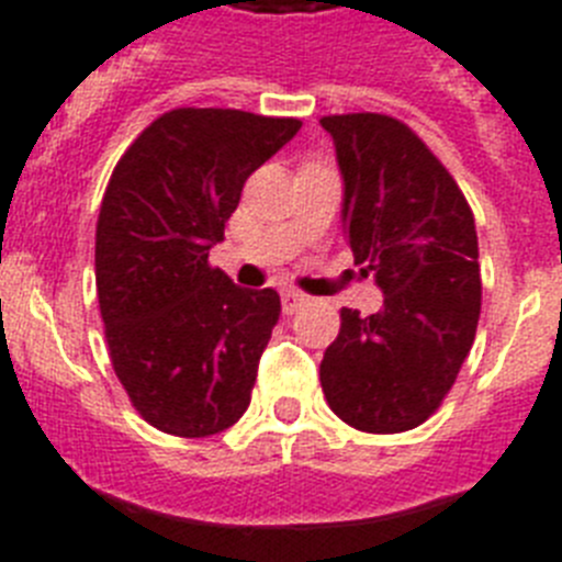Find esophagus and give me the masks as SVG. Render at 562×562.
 Segmentation results:
<instances>
[{
	"label": "esophagus",
	"instance_id": "obj_1",
	"mask_svg": "<svg viewBox=\"0 0 562 562\" xmlns=\"http://www.w3.org/2000/svg\"><path fill=\"white\" fill-rule=\"evenodd\" d=\"M305 303H308V296L300 294V291H294V289L282 291V311H285V314H294V311L303 308Z\"/></svg>",
	"mask_w": 562,
	"mask_h": 562
}]
</instances>
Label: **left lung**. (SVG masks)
Returning <instances> with one entry per match:
<instances>
[{"mask_svg":"<svg viewBox=\"0 0 562 562\" xmlns=\"http://www.w3.org/2000/svg\"><path fill=\"white\" fill-rule=\"evenodd\" d=\"M319 125L337 148L353 262L385 294L371 317L339 311L319 383L331 412L357 431H408L440 408L477 334L474 214L405 122L337 113Z\"/></svg>","mask_w":562,"mask_h":562,"instance_id":"8db88e82","label":"left lung"}]
</instances>
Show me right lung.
<instances>
[{
    "label": "right lung",
    "mask_w": 562,
    "mask_h": 562,
    "mask_svg": "<svg viewBox=\"0 0 562 562\" xmlns=\"http://www.w3.org/2000/svg\"><path fill=\"white\" fill-rule=\"evenodd\" d=\"M303 122L234 108H177L136 136L97 223V296L122 389L154 428L211 437L251 403L280 319L273 289L209 266L245 179Z\"/></svg>",
    "instance_id": "obj_1"
}]
</instances>
